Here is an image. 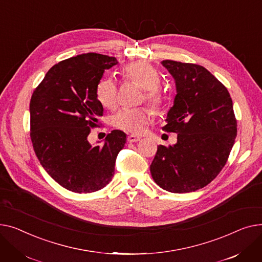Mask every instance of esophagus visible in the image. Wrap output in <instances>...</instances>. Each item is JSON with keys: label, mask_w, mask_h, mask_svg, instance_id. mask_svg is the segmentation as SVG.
Wrapping results in <instances>:
<instances>
[{"label": "esophagus", "mask_w": 262, "mask_h": 262, "mask_svg": "<svg viewBox=\"0 0 262 262\" xmlns=\"http://www.w3.org/2000/svg\"><path fill=\"white\" fill-rule=\"evenodd\" d=\"M138 141H141V137L138 135H134V134H131L128 136V142L129 143H136Z\"/></svg>", "instance_id": "obj_1"}]
</instances>
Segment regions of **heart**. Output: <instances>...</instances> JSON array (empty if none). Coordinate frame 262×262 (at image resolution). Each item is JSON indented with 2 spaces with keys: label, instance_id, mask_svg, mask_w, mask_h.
<instances>
[{
  "label": "heart",
  "instance_id": "1",
  "mask_svg": "<svg viewBox=\"0 0 262 262\" xmlns=\"http://www.w3.org/2000/svg\"><path fill=\"white\" fill-rule=\"evenodd\" d=\"M124 75L145 90V98L153 106L163 104L165 94L159 86L161 77L155 67L145 61H136L125 68ZM96 97L102 106L114 109L117 104L115 82L111 79L100 80L96 86ZM152 116L153 112L148 106L125 107L113 116V125L120 130L138 133L145 129Z\"/></svg>",
  "mask_w": 262,
  "mask_h": 262
}]
</instances>
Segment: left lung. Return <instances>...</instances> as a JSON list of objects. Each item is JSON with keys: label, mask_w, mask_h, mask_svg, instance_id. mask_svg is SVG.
Instances as JSON below:
<instances>
[{"label": "left lung", "mask_w": 262, "mask_h": 262, "mask_svg": "<svg viewBox=\"0 0 262 262\" xmlns=\"http://www.w3.org/2000/svg\"><path fill=\"white\" fill-rule=\"evenodd\" d=\"M177 95L163 127L178 133L173 146H158L150 172L170 192H191L209 184L226 164L237 136V120L227 89L205 68L164 60Z\"/></svg>", "instance_id": "left-lung-1"}]
</instances>
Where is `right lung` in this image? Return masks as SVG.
I'll return each instance as SVG.
<instances>
[{"label":"right lung","mask_w":262,"mask_h":262,"mask_svg":"<svg viewBox=\"0 0 262 262\" xmlns=\"http://www.w3.org/2000/svg\"><path fill=\"white\" fill-rule=\"evenodd\" d=\"M114 57L81 54L60 61L34 91L29 103L30 138L40 164L58 184L78 193L94 192L109 184L127 135L113 130L101 146L88 136L97 127L103 107L96 86Z\"/></svg>","instance_id":"obj_1"}]
</instances>
